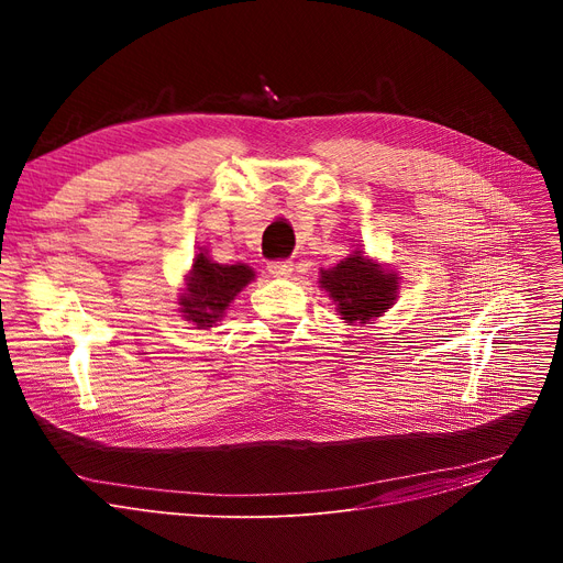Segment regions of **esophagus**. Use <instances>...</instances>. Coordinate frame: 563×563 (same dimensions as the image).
Listing matches in <instances>:
<instances>
[{"instance_id": "1", "label": "esophagus", "mask_w": 563, "mask_h": 563, "mask_svg": "<svg viewBox=\"0 0 563 563\" xmlns=\"http://www.w3.org/2000/svg\"><path fill=\"white\" fill-rule=\"evenodd\" d=\"M266 269H269V274L274 278H287L294 269V264L289 260H274V262L266 264Z\"/></svg>"}]
</instances>
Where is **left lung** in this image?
<instances>
[{"label":"left lung","mask_w":563,"mask_h":563,"mask_svg":"<svg viewBox=\"0 0 563 563\" xmlns=\"http://www.w3.org/2000/svg\"><path fill=\"white\" fill-rule=\"evenodd\" d=\"M319 285L329 291L335 301V310L344 323H369L386 312L399 289V278L395 272L353 251L349 257L340 260L333 269H321Z\"/></svg>","instance_id":"left-lung-1"}]
</instances>
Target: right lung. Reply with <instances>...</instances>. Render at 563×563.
I'll return each instance as SVG.
<instances>
[{"mask_svg":"<svg viewBox=\"0 0 563 563\" xmlns=\"http://www.w3.org/2000/svg\"><path fill=\"white\" fill-rule=\"evenodd\" d=\"M253 278L255 272L242 262L219 264L205 251L196 253L183 297L177 299L183 317L196 323V329L217 327V321L223 319L236 294Z\"/></svg>","mask_w":563,"mask_h":563,"instance_id":"add662e5","label":"right lung"}]
</instances>
